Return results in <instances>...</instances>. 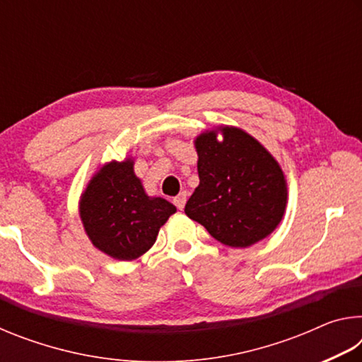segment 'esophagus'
Returning a JSON list of instances; mask_svg holds the SVG:
<instances>
[{
	"mask_svg": "<svg viewBox=\"0 0 362 362\" xmlns=\"http://www.w3.org/2000/svg\"><path fill=\"white\" fill-rule=\"evenodd\" d=\"M187 196H188V193L187 192H182V193H179L174 198V204L177 206V209H183V207H185V203H187Z\"/></svg>",
	"mask_w": 362,
	"mask_h": 362,
	"instance_id": "34e87169",
	"label": "esophagus"
}]
</instances>
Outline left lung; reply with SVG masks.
Listing matches in <instances>:
<instances>
[{"label": "left lung", "instance_id": "1", "mask_svg": "<svg viewBox=\"0 0 362 362\" xmlns=\"http://www.w3.org/2000/svg\"><path fill=\"white\" fill-rule=\"evenodd\" d=\"M196 139L199 185L187 216L231 247H249L267 238L284 216L287 188L274 158L241 129L225 126Z\"/></svg>", "mask_w": 362, "mask_h": 362}]
</instances>
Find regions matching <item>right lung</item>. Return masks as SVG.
I'll return each instance as SVG.
<instances>
[{
  "mask_svg": "<svg viewBox=\"0 0 362 362\" xmlns=\"http://www.w3.org/2000/svg\"><path fill=\"white\" fill-rule=\"evenodd\" d=\"M175 211L169 201L146 196L131 159L103 166L89 182L79 206L90 241L118 260L145 254Z\"/></svg>",
  "mask_w": 362,
  "mask_h": 362,
  "instance_id": "add662e5",
  "label": "right lung"
}]
</instances>
